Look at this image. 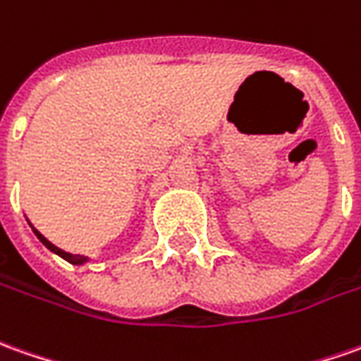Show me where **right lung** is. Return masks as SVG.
Returning <instances> with one entry per match:
<instances>
[{
	"instance_id": "add662e5",
	"label": "right lung",
	"mask_w": 361,
	"mask_h": 361,
	"mask_svg": "<svg viewBox=\"0 0 361 361\" xmlns=\"http://www.w3.org/2000/svg\"><path fill=\"white\" fill-rule=\"evenodd\" d=\"M33 233H35L37 237H39V241L43 243V245H45L49 251L57 252L59 257H63V259H65V261H68V263H73V264L87 263V257H80V255H71V252H65V251H63V249H59V247H55V245H53V243H51V241H47L45 237H43L41 233L37 231V229H33Z\"/></svg>"
}]
</instances>
